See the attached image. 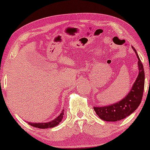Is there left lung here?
Wrapping results in <instances>:
<instances>
[{"instance_id": "obj_1", "label": "left lung", "mask_w": 150, "mask_h": 150, "mask_svg": "<svg viewBox=\"0 0 150 150\" xmlns=\"http://www.w3.org/2000/svg\"><path fill=\"white\" fill-rule=\"evenodd\" d=\"M133 48L139 59V75L133 85L131 91L121 101L110 106L93 107L96 115L104 121L115 122L125 118L138 108L142 102L144 88V71L137 51L134 47Z\"/></svg>"}]
</instances>
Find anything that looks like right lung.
<instances>
[{
  "label": "right lung",
  "mask_w": 150,
  "mask_h": 150,
  "mask_svg": "<svg viewBox=\"0 0 150 150\" xmlns=\"http://www.w3.org/2000/svg\"><path fill=\"white\" fill-rule=\"evenodd\" d=\"M63 115H64V110H63L62 112L58 116L56 119L53 120L52 121L48 122H43V123H37V122H28L29 125H32L33 127H35V128H53V127H55L56 125H59L60 122L62 121L63 118Z\"/></svg>",
  "instance_id": "right-lung-1"
}]
</instances>
